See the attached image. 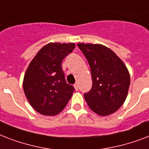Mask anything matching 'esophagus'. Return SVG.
I'll use <instances>...</instances> for the list:
<instances>
[{"instance_id":"obj_1","label":"esophagus","mask_w":149,"mask_h":149,"mask_svg":"<svg viewBox=\"0 0 149 149\" xmlns=\"http://www.w3.org/2000/svg\"><path fill=\"white\" fill-rule=\"evenodd\" d=\"M74 88H75V90H76V91H78V90H79V86H78V84H74Z\"/></svg>"}]
</instances>
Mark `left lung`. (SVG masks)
Segmentation results:
<instances>
[{"mask_svg":"<svg viewBox=\"0 0 149 149\" xmlns=\"http://www.w3.org/2000/svg\"><path fill=\"white\" fill-rule=\"evenodd\" d=\"M91 66L93 86L84 98L92 111L107 116L118 111L127 98L130 74L122 60L100 44L78 43Z\"/></svg>","mask_w":149,"mask_h":149,"instance_id":"1","label":"left lung"}]
</instances>
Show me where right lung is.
I'll use <instances>...</instances> for the list:
<instances>
[{
  "mask_svg": "<svg viewBox=\"0 0 149 149\" xmlns=\"http://www.w3.org/2000/svg\"><path fill=\"white\" fill-rule=\"evenodd\" d=\"M75 47V43H48L28 66L23 90L30 105L41 114H58L72 96L74 87L65 82L62 62Z\"/></svg>",
  "mask_w": 149,
  "mask_h": 149,
  "instance_id": "right-lung-1",
  "label": "right lung"
}]
</instances>
